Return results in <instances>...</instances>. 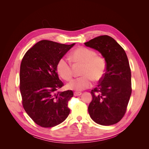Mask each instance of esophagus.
Wrapping results in <instances>:
<instances>
[{"instance_id":"esophagus-1","label":"esophagus","mask_w":149,"mask_h":149,"mask_svg":"<svg viewBox=\"0 0 149 149\" xmlns=\"http://www.w3.org/2000/svg\"><path fill=\"white\" fill-rule=\"evenodd\" d=\"M81 94V93H80V92H74V95L75 96H80Z\"/></svg>"}]
</instances>
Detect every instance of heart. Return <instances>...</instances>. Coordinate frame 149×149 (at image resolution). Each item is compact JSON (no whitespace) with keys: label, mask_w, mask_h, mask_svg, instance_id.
<instances>
[{"label":"heart","mask_w":149,"mask_h":149,"mask_svg":"<svg viewBox=\"0 0 149 149\" xmlns=\"http://www.w3.org/2000/svg\"><path fill=\"white\" fill-rule=\"evenodd\" d=\"M70 60L74 65H83L80 73L82 76L72 79L68 83V89L74 91L88 89L92 86L93 79L98 81L104 75L106 61L102 56L96 55V52L93 49L83 47H79L71 53ZM56 71L66 81L70 80L73 75L71 63L64 57L58 61Z\"/></svg>","instance_id":"b5f03b06"}]
</instances>
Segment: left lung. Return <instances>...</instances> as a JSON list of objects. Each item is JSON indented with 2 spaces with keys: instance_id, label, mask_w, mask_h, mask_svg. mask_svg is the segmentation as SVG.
Segmentation results:
<instances>
[{
  "instance_id": "left-lung-1",
  "label": "left lung",
  "mask_w": 149,
  "mask_h": 149,
  "mask_svg": "<svg viewBox=\"0 0 149 149\" xmlns=\"http://www.w3.org/2000/svg\"><path fill=\"white\" fill-rule=\"evenodd\" d=\"M84 45L101 53L106 63L104 75L91 91L93 100L88 106L89 116L98 124H115L124 117L132 93L131 71L127 55L108 35L96 37Z\"/></svg>"
}]
</instances>
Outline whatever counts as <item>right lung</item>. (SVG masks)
<instances>
[{"label": "right lung", "instance_id": "obj_1", "mask_svg": "<svg viewBox=\"0 0 149 149\" xmlns=\"http://www.w3.org/2000/svg\"><path fill=\"white\" fill-rule=\"evenodd\" d=\"M41 40L26 52L20 70L22 105L37 125L52 127L63 123L70 109L71 90L57 92L63 83L58 78L56 63L74 45Z\"/></svg>", "mask_w": 149, "mask_h": 149}]
</instances>
